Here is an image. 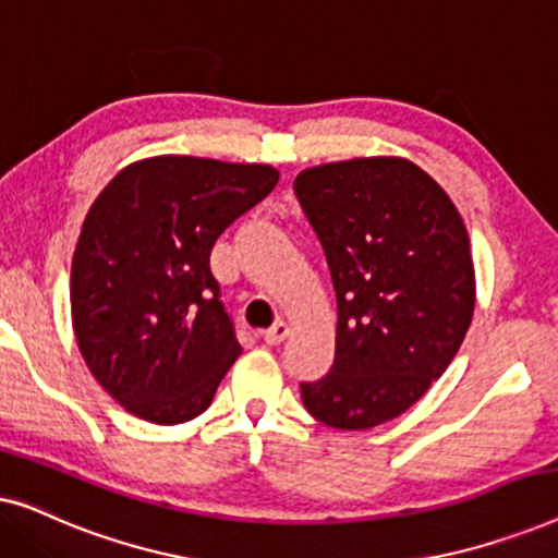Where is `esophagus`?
I'll use <instances>...</instances> for the list:
<instances>
[{"label":"esophagus","instance_id":"obj_1","mask_svg":"<svg viewBox=\"0 0 558 558\" xmlns=\"http://www.w3.org/2000/svg\"><path fill=\"white\" fill-rule=\"evenodd\" d=\"M287 335H289V325L284 323V319H279V323L271 325L269 330L262 335V338H264L266 345H279V342L287 340Z\"/></svg>","mask_w":558,"mask_h":558}]
</instances>
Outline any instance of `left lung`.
I'll return each mask as SVG.
<instances>
[{"mask_svg": "<svg viewBox=\"0 0 558 558\" xmlns=\"http://www.w3.org/2000/svg\"><path fill=\"white\" fill-rule=\"evenodd\" d=\"M294 195L338 296L335 361L302 401L335 429L391 422L429 391L475 310L470 235L454 203L407 159L319 165Z\"/></svg>", "mask_w": 558, "mask_h": 558, "instance_id": "8db88e82", "label": "left lung"}]
</instances>
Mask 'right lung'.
I'll return each instance as SVG.
<instances>
[{
  "label": "right lung",
  "instance_id": "obj_1",
  "mask_svg": "<svg viewBox=\"0 0 558 558\" xmlns=\"http://www.w3.org/2000/svg\"><path fill=\"white\" fill-rule=\"evenodd\" d=\"M269 165L151 157L90 205L71 266V315L94 378L134 416L182 424L241 355L210 271L218 235L277 187Z\"/></svg>",
  "mask_w": 558,
  "mask_h": 558
}]
</instances>
